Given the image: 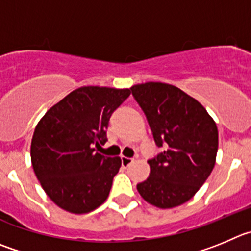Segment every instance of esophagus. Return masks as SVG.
Segmentation results:
<instances>
[{
	"label": "esophagus",
	"instance_id": "esophagus-1",
	"mask_svg": "<svg viewBox=\"0 0 251 251\" xmlns=\"http://www.w3.org/2000/svg\"><path fill=\"white\" fill-rule=\"evenodd\" d=\"M133 161H135L133 158L125 157V156H123V157H121V165H123V167H128V166H130Z\"/></svg>",
	"mask_w": 251,
	"mask_h": 251
}]
</instances>
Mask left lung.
Here are the masks:
<instances>
[{
    "label": "left lung",
    "instance_id": "left-lung-1",
    "mask_svg": "<svg viewBox=\"0 0 251 251\" xmlns=\"http://www.w3.org/2000/svg\"><path fill=\"white\" fill-rule=\"evenodd\" d=\"M146 115L156 146L150 158V176L137 184L146 202L173 208L189 201L203 186L215 165L218 128L207 110L177 86L145 83L131 88Z\"/></svg>",
    "mask_w": 251,
    "mask_h": 251
}]
</instances>
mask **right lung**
Segmentation results:
<instances>
[{"mask_svg":"<svg viewBox=\"0 0 251 251\" xmlns=\"http://www.w3.org/2000/svg\"><path fill=\"white\" fill-rule=\"evenodd\" d=\"M130 89L81 86L51 106L37 125L30 158L44 192L58 207L75 214L106 201L120 157L97 149L107 141L110 116Z\"/></svg>","mask_w":251,"mask_h":251,"instance_id":"1","label":"right lung"}]
</instances>
